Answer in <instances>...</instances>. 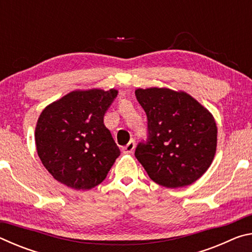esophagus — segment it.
Returning a JSON list of instances; mask_svg holds the SVG:
<instances>
[{"label":"esophagus","mask_w":252,"mask_h":252,"mask_svg":"<svg viewBox=\"0 0 252 252\" xmlns=\"http://www.w3.org/2000/svg\"><path fill=\"white\" fill-rule=\"evenodd\" d=\"M135 147V142L134 140H130V142L126 144V147H122V152L125 153V155H129V153H132V151H133V149Z\"/></svg>","instance_id":"obj_1"}]
</instances>
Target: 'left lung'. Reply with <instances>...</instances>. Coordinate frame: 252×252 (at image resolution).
Instances as JSON below:
<instances>
[{
  "instance_id": "obj_1",
  "label": "left lung",
  "mask_w": 252,
  "mask_h": 252,
  "mask_svg": "<svg viewBox=\"0 0 252 252\" xmlns=\"http://www.w3.org/2000/svg\"><path fill=\"white\" fill-rule=\"evenodd\" d=\"M148 118V138L134 156L151 180L167 188L189 186L212 163L217 126L212 114L192 96L167 88L135 90Z\"/></svg>"
}]
</instances>
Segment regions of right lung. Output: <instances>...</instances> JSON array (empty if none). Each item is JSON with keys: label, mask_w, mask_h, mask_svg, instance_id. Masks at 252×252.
I'll list each match as a JSON object with an SVG mask.
<instances>
[{"label": "right lung", "mask_w": 252, "mask_h": 252, "mask_svg": "<svg viewBox=\"0 0 252 252\" xmlns=\"http://www.w3.org/2000/svg\"><path fill=\"white\" fill-rule=\"evenodd\" d=\"M117 95L114 89L72 91L42 111L35 127L36 151L55 180L89 190L106 178L120 156L103 123Z\"/></svg>", "instance_id": "1"}]
</instances>
